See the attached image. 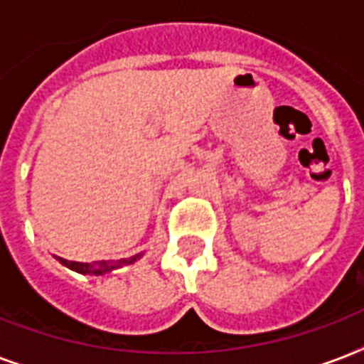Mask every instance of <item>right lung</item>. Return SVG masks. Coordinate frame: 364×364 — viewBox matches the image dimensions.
Listing matches in <instances>:
<instances>
[{
	"label": "right lung",
	"mask_w": 364,
	"mask_h": 364,
	"mask_svg": "<svg viewBox=\"0 0 364 364\" xmlns=\"http://www.w3.org/2000/svg\"><path fill=\"white\" fill-rule=\"evenodd\" d=\"M141 257L139 255H134L130 259H121L119 262H105V260H94V262H75V260H65V259H60L58 260L62 262L64 266L71 268V270L79 272V274H90V276H104L107 272L115 270V268H121L124 264H132L134 260H137Z\"/></svg>",
	"instance_id": "1"
}]
</instances>
